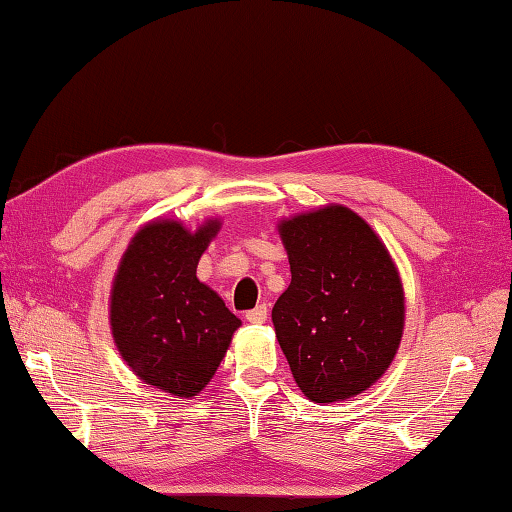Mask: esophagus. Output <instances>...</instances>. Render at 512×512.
I'll return each instance as SVG.
<instances>
[{"label": "esophagus", "mask_w": 512, "mask_h": 512, "mask_svg": "<svg viewBox=\"0 0 512 512\" xmlns=\"http://www.w3.org/2000/svg\"><path fill=\"white\" fill-rule=\"evenodd\" d=\"M245 318H247L249 323H256V325L265 323V321H267V305H258V307H254V310H249V312L245 314Z\"/></svg>", "instance_id": "1"}]
</instances>
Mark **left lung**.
<instances>
[{
    "instance_id": "1",
    "label": "left lung",
    "mask_w": 512,
    "mask_h": 512,
    "mask_svg": "<svg viewBox=\"0 0 512 512\" xmlns=\"http://www.w3.org/2000/svg\"><path fill=\"white\" fill-rule=\"evenodd\" d=\"M292 283L272 310L276 339L307 399L368 390L399 350L406 298L381 238L352 209L327 205L278 223Z\"/></svg>"
}]
</instances>
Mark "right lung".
<instances>
[{"instance_id": "add662e5", "label": "right lung", "mask_w": 512, "mask_h": 512, "mask_svg": "<svg viewBox=\"0 0 512 512\" xmlns=\"http://www.w3.org/2000/svg\"><path fill=\"white\" fill-rule=\"evenodd\" d=\"M220 220L196 231L151 220L131 238L111 287V332L122 359L144 383L196 397L216 374L240 327L196 267Z\"/></svg>"}]
</instances>
